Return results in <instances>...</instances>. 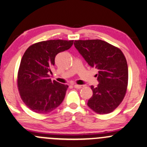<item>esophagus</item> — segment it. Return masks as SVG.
I'll list each match as a JSON object with an SVG mask.
<instances>
[{
  "instance_id": "obj_1",
  "label": "esophagus",
  "mask_w": 147,
  "mask_h": 147,
  "mask_svg": "<svg viewBox=\"0 0 147 147\" xmlns=\"http://www.w3.org/2000/svg\"><path fill=\"white\" fill-rule=\"evenodd\" d=\"M83 86H81V85H77V84L74 85V87H75V88H77V89H81V88H83Z\"/></svg>"
}]
</instances>
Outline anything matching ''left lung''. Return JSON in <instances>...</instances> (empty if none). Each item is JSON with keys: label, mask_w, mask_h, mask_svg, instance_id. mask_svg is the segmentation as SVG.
Listing matches in <instances>:
<instances>
[{"label": "left lung", "mask_w": 147, "mask_h": 147, "mask_svg": "<svg viewBox=\"0 0 147 147\" xmlns=\"http://www.w3.org/2000/svg\"><path fill=\"white\" fill-rule=\"evenodd\" d=\"M74 45L87 63L98 70V86L94 88L88 105L98 114L113 112L125 96L128 66L121 50L101 40H75Z\"/></svg>", "instance_id": "8db88e82"}]
</instances>
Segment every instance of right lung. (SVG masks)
Segmentation results:
<instances>
[{"mask_svg": "<svg viewBox=\"0 0 147 147\" xmlns=\"http://www.w3.org/2000/svg\"><path fill=\"white\" fill-rule=\"evenodd\" d=\"M73 42H40L30 46L23 55L18 72V88L21 98L31 110L48 114L64 99L68 86L52 81L50 74L57 55L70 49Z\"/></svg>", "mask_w": 147, "mask_h": 147, "instance_id": "right-lung-1", "label": "right lung"}]
</instances>
